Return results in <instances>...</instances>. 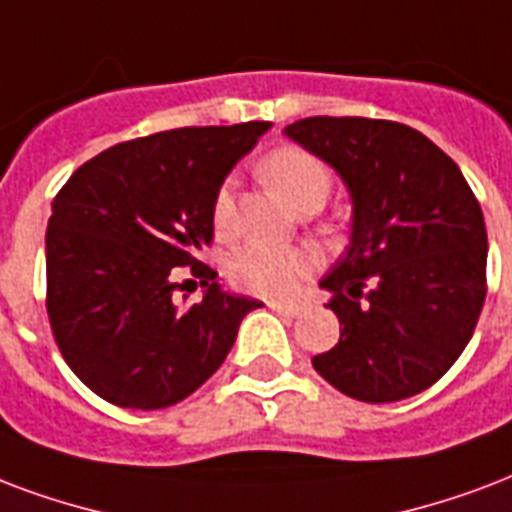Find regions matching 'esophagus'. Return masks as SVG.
Returning <instances> with one entry per match:
<instances>
[{
	"label": "esophagus",
	"instance_id": "obj_1",
	"mask_svg": "<svg viewBox=\"0 0 512 512\" xmlns=\"http://www.w3.org/2000/svg\"><path fill=\"white\" fill-rule=\"evenodd\" d=\"M268 308L282 314V317H298L303 311V303H279V300H268Z\"/></svg>",
	"mask_w": 512,
	"mask_h": 512
}]
</instances>
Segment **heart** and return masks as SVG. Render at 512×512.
Returning <instances> with one entry per match:
<instances>
[{"label":"heart","mask_w":512,"mask_h":512,"mask_svg":"<svg viewBox=\"0 0 512 512\" xmlns=\"http://www.w3.org/2000/svg\"><path fill=\"white\" fill-rule=\"evenodd\" d=\"M260 174L273 187V193L295 212L319 209L333 190V174L327 169V163L298 144L273 147L260 161ZM233 220H236L233 190L230 185H222L214 195L212 222L220 236H228L233 230ZM311 268H314V257L308 255L306 249L265 247V244L236 249L228 260L233 284L263 298L292 295L311 273Z\"/></svg>","instance_id":"1"}]
</instances>
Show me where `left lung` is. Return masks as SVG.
Segmentation results:
<instances>
[{
  "label": "left lung",
  "instance_id": "8db88e82",
  "mask_svg": "<svg viewBox=\"0 0 512 512\" xmlns=\"http://www.w3.org/2000/svg\"><path fill=\"white\" fill-rule=\"evenodd\" d=\"M287 136L343 177L351 244L322 287L341 341L311 365L362 403L429 389L473 338L486 300V225L478 198L438 144L373 117H306Z\"/></svg>",
  "mask_w": 512,
  "mask_h": 512
}]
</instances>
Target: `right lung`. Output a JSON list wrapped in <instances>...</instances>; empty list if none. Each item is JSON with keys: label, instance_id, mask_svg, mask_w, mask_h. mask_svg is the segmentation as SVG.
I'll return each instance as SVG.
<instances>
[{"label": "right lung", "instance_id": "1", "mask_svg": "<svg viewBox=\"0 0 512 512\" xmlns=\"http://www.w3.org/2000/svg\"><path fill=\"white\" fill-rule=\"evenodd\" d=\"M271 123L190 126L120 142L83 163L53 198L45 236L48 319L58 351L91 392L155 411L193 395L228 357L260 300L222 292L195 260L212 244L222 179ZM210 287L173 298L174 267Z\"/></svg>", "mask_w": 512, "mask_h": 512}]
</instances>
